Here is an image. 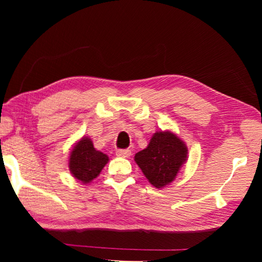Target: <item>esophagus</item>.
<instances>
[{"label":"esophagus","instance_id":"esophagus-1","mask_svg":"<svg viewBox=\"0 0 262 262\" xmlns=\"http://www.w3.org/2000/svg\"><path fill=\"white\" fill-rule=\"evenodd\" d=\"M130 155H132V151L129 149H119V150H117V156H119V157L127 158V157H129Z\"/></svg>","mask_w":262,"mask_h":262}]
</instances>
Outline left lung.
Masks as SVG:
<instances>
[{
    "mask_svg": "<svg viewBox=\"0 0 262 262\" xmlns=\"http://www.w3.org/2000/svg\"><path fill=\"white\" fill-rule=\"evenodd\" d=\"M187 151L186 144L172 132H157L148 147L135 155V162L149 183L162 188L174 180Z\"/></svg>",
    "mask_w": 262,
    "mask_h": 262,
    "instance_id": "8db88e82",
    "label": "left lung"
}]
</instances>
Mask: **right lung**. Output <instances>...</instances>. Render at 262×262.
<instances>
[{"label":"right lung","instance_id":"obj_1","mask_svg":"<svg viewBox=\"0 0 262 262\" xmlns=\"http://www.w3.org/2000/svg\"><path fill=\"white\" fill-rule=\"evenodd\" d=\"M107 162L108 157L96 150L92 141L84 136L70 152L69 170L77 180L88 184L99 176Z\"/></svg>","mask_w":262,"mask_h":262}]
</instances>
